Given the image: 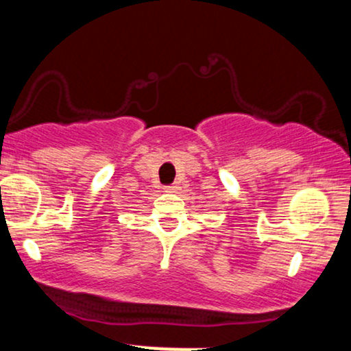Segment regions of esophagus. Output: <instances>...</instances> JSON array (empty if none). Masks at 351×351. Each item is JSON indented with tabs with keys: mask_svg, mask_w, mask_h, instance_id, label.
Listing matches in <instances>:
<instances>
[{
	"mask_svg": "<svg viewBox=\"0 0 351 351\" xmlns=\"http://www.w3.org/2000/svg\"><path fill=\"white\" fill-rule=\"evenodd\" d=\"M163 189L167 193H176V191H178V186H176V184H170V186H165Z\"/></svg>",
	"mask_w": 351,
	"mask_h": 351,
	"instance_id": "obj_1",
	"label": "esophagus"
}]
</instances>
